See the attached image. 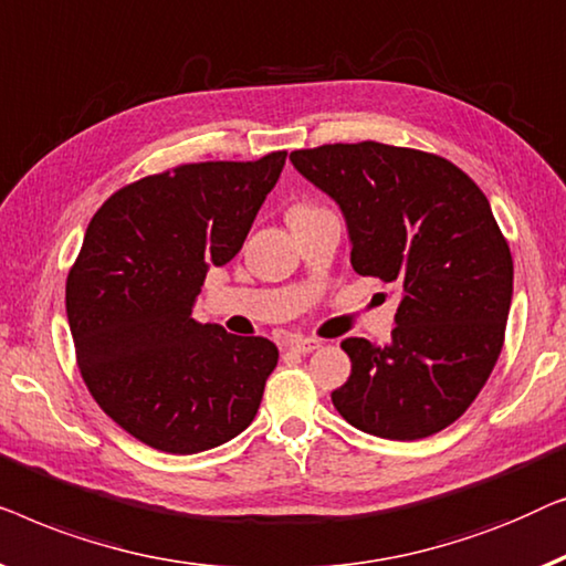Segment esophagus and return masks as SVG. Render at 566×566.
<instances>
[{"instance_id":"esophagus-1","label":"esophagus","mask_w":566,"mask_h":566,"mask_svg":"<svg viewBox=\"0 0 566 566\" xmlns=\"http://www.w3.org/2000/svg\"><path fill=\"white\" fill-rule=\"evenodd\" d=\"M286 346L292 348V352H297V354H313V352H317V348H321L323 344L317 338H302V336H292L290 340H286Z\"/></svg>"}]
</instances>
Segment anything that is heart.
I'll return each instance as SVG.
<instances>
[{
	"instance_id": "1",
	"label": "heart",
	"mask_w": 566,
	"mask_h": 566,
	"mask_svg": "<svg viewBox=\"0 0 566 566\" xmlns=\"http://www.w3.org/2000/svg\"><path fill=\"white\" fill-rule=\"evenodd\" d=\"M315 210H321V207H315V205H294L292 210H290V218H294V214H307V212H315Z\"/></svg>"
}]
</instances>
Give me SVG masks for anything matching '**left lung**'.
Here are the masks:
<instances>
[{"instance_id":"8db88e82","label":"left lung","mask_w":566,"mask_h":566,"mask_svg":"<svg viewBox=\"0 0 566 566\" xmlns=\"http://www.w3.org/2000/svg\"><path fill=\"white\" fill-rule=\"evenodd\" d=\"M290 161L338 202L354 272L402 286L392 344H340L352 377L333 405L379 439L443 431L490 379L511 313L513 256L488 197L441 156L374 140L292 150Z\"/></svg>"}]
</instances>
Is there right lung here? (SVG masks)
<instances>
[{"label":"right lung","instance_id":"1","mask_svg":"<svg viewBox=\"0 0 566 566\" xmlns=\"http://www.w3.org/2000/svg\"><path fill=\"white\" fill-rule=\"evenodd\" d=\"M286 150L259 161L181 164L99 207L66 280L84 385L150 449L197 453L251 426L280 352L197 323L210 266L241 251Z\"/></svg>","mask_w":566,"mask_h":566}]
</instances>
